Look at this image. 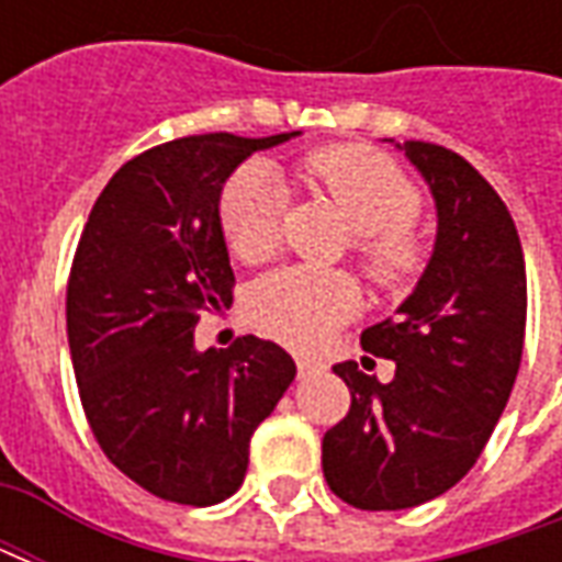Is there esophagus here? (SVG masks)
Listing matches in <instances>:
<instances>
[{
    "instance_id": "1",
    "label": "esophagus",
    "mask_w": 562,
    "mask_h": 562,
    "mask_svg": "<svg viewBox=\"0 0 562 562\" xmlns=\"http://www.w3.org/2000/svg\"><path fill=\"white\" fill-rule=\"evenodd\" d=\"M325 370V364L322 361H316V358H297V376L306 379V376H316V373H322Z\"/></svg>"
}]
</instances>
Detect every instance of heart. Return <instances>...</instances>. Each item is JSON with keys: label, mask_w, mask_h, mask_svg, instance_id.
Instances as JSON below:
<instances>
[{"label": "heart", "mask_w": 562, "mask_h": 562, "mask_svg": "<svg viewBox=\"0 0 562 562\" xmlns=\"http://www.w3.org/2000/svg\"><path fill=\"white\" fill-rule=\"evenodd\" d=\"M304 171L358 234L355 256L370 280L397 289L422 268V240L409 225L418 216L422 195L394 161L367 147L340 144L316 149ZM280 216L282 183L265 161H246L222 186L220 225L237 258H268L280 240ZM249 310L273 337L292 346H316L358 310V289L342 273L282 268L252 289Z\"/></svg>", "instance_id": "obj_1"}]
</instances>
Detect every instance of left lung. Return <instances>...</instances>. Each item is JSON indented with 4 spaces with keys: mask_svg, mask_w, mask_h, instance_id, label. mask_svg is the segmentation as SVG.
<instances>
[{
    "mask_svg": "<svg viewBox=\"0 0 562 562\" xmlns=\"http://www.w3.org/2000/svg\"><path fill=\"white\" fill-rule=\"evenodd\" d=\"M397 149L436 201L434 256L397 316L361 334L367 352L397 364L394 379L334 367L352 406L322 439L328 487L364 512L422 506L472 470L506 409L527 328L524 249L503 198L451 149Z\"/></svg>",
    "mask_w": 562,
    "mask_h": 562,
    "instance_id": "obj_1",
    "label": "left lung"
}]
</instances>
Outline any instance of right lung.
I'll return each instance as SVG.
<instances>
[{
    "mask_svg": "<svg viewBox=\"0 0 562 562\" xmlns=\"http://www.w3.org/2000/svg\"><path fill=\"white\" fill-rule=\"evenodd\" d=\"M301 132L168 140L126 161L80 234L66 325L92 436L159 499L213 506L244 484L249 439L294 379L277 342L195 349L201 313L232 304L220 195L234 168Z\"/></svg>",
    "mask_w": 562,
    "mask_h": 562,
    "instance_id": "right-lung-1",
    "label": "right lung"
}]
</instances>
